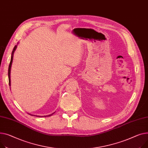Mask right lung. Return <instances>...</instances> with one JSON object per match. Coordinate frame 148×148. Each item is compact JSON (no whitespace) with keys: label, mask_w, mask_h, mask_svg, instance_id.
Listing matches in <instances>:
<instances>
[{"label":"right lung","mask_w":148,"mask_h":148,"mask_svg":"<svg viewBox=\"0 0 148 148\" xmlns=\"http://www.w3.org/2000/svg\"><path fill=\"white\" fill-rule=\"evenodd\" d=\"M17 47V45H15L13 51L12 52V54H11V61H10V64H9V68H8V78H9V86H11V66H12V61H13V56H14V53L16 50V49ZM55 112L51 114H49V115H44V116H40V115H33V114H29V115H34V116H44V117H46V116H51L52 115H53Z\"/></svg>","instance_id":"right-lung-1"}]
</instances>
